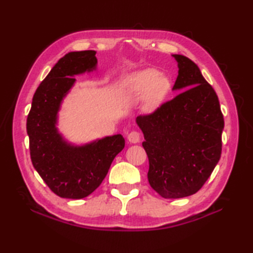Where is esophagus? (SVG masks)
<instances>
[{"label": "esophagus", "mask_w": 253, "mask_h": 253, "mask_svg": "<svg viewBox=\"0 0 253 253\" xmlns=\"http://www.w3.org/2000/svg\"><path fill=\"white\" fill-rule=\"evenodd\" d=\"M127 138H128V140H129V142H131V143H138L139 141H140L141 135H140V132H139V131L133 130V131L128 133V137Z\"/></svg>", "instance_id": "34e87169"}]
</instances>
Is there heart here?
<instances>
[{
    "instance_id": "1",
    "label": "heart",
    "mask_w": 253,
    "mask_h": 253,
    "mask_svg": "<svg viewBox=\"0 0 253 253\" xmlns=\"http://www.w3.org/2000/svg\"><path fill=\"white\" fill-rule=\"evenodd\" d=\"M125 88L135 95L143 94V107L150 112L161 104L169 93V80L155 69H143L128 75L125 79Z\"/></svg>"
}]
</instances>
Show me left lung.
<instances>
[{
    "mask_svg": "<svg viewBox=\"0 0 253 253\" xmlns=\"http://www.w3.org/2000/svg\"><path fill=\"white\" fill-rule=\"evenodd\" d=\"M173 56L179 68L173 89L181 92L137 117L146 139L150 186L166 199L201 189L221 158L224 128L216 92L197 64L184 55Z\"/></svg>",
    "mask_w": 253,
    "mask_h": 253,
    "instance_id": "8db88e82",
    "label": "left lung"
}]
</instances>
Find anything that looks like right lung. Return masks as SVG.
Returning a JSON list of instances; mask_svg holds the SVG:
<instances>
[{
  "label": "right lung",
  "mask_w": 253,
  "mask_h": 253,
  "mask_svg": "<svg viewBox=\"0 0 253 253\" xmlns=\"http://www.w3.org/2000/svg\"><path fill=\"white\" fill-rule=\"evenodd\" d=\"M95 53L88 50L63 56L37 88L27 117L32 165L47 187L61 198L82 199L92 193L125 147L122 135L73 147L56 130L57 111L75 83L73 76L95 68Z\"/></svg>",
  "instance_id": "obj_1"
}]
</instances>
